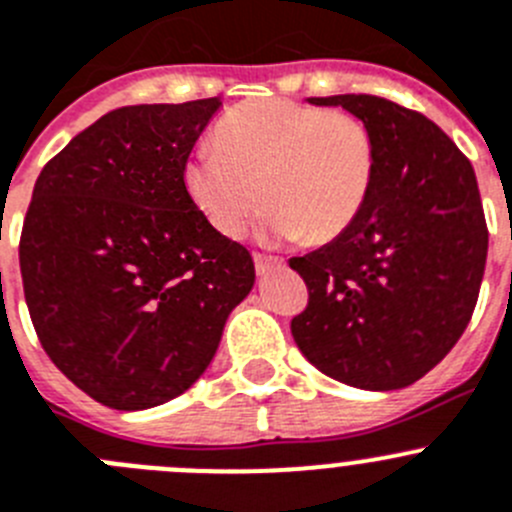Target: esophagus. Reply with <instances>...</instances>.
<instances>
[{
    "instance_id": "34e87169",
    "label": "esophagus",
    "mask_w": 512,
    "mask_h": 512,
    "mask_svg": "<svg viewBox=\"0 0 512 512\" xmlns=\"http://www.w3.org/2000/svg\"><path fill=\"white\" fill-rule=\"evenodd\" d=\"M253 261H256V274L259 276H269L271 271H276L284 266V261L281 259H276V256H264V253H256V256H253Z\"/></svg>"
}]
</instances>
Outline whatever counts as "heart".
<instances>
[{"label": "heart", "mask_w": 512, "mask_h": 512, "mask_svg": "<svg viewBox=\"0 0 512 512\" xmlns=\"http://www.w3.org/2000/svg\"><path fill=\"white\" fill-rule=\"evenodd\" d=\"M373 172V137L358 116L259 98L218 121L215 147L187 159L182 185L225 238L243 236L266 200L271 238L330 241L358 218Z\"/></svg>", "instance_id": "heart-1"}]
</instances>
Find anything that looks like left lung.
I'll return each instance as SVG.
<instances>
[{"mask_svg":"<svg viewBox=\"0 0 512 512\" xmlns=\"http://www.w3.org/2000/svg\"><path fill=\"white\" fill-rule=\"evenodd\" d=\"M368 126L375 172L358 218L289 259L309 304L292 320L304 358L348 386L396 391L429 373L470 325L487 225L470 159L424 114L365 93L307 98Z\"/></svg>","mask_w":512,"mask_h":512,"instance_id":"obj_1","label":"left lung"}]
</instances>
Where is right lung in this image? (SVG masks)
Instances as JSON below:
<instances>
[{
	"instance_id": "1",
	"label": "right lung",
	"mask_w": 512,
	"mask_h": 512,
	"mask_svg": "<svg viewBox=\"0 0 512 512\" xmlns=\"http://www.w3.org/2000/svg\"><path fill=\"white\" fill-rule=\"evenodd\" d=\"M220 98L109 111L42 167L20 241L27 309L60 373L119 411L198 381L256 281L182 185Z\"/></svg>"
}]
</instances>
